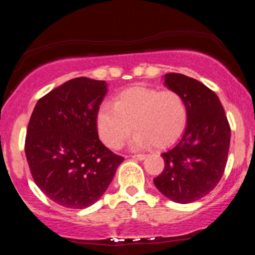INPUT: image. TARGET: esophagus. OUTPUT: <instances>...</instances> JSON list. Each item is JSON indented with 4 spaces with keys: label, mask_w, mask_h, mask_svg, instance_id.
I'll list each match as a JSON object with an SVG mask.
<instances>
[{
    "label": "esophagus",
    "mask_w": 255,
    "mask_h": 255,
    "mask_svg": "<svg viewBox=\"0 0 255 255\" xmlns=\"http://www.w3.org/2000/svg\"><path fill=\"white\" fill-rule=\"evenodd\" d=\"M130 157H131V158H134V159H139V160H142V159H145L146 154H142V153H139V154H131Z\"/></svg>",
    "instance_id": "esophagus-1"
}]
</instances>
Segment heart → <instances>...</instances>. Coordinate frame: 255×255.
<instances>
[{
  "label": "heart",
  "instance_id": "1",
  "mask_svg": "<svg viewBox=\"0 0 255 255\" xmlns=\"http://www.w3.org/2000/svg\"><path fill=\"white\" fill-rule=\"evenodd\" d=\"M187 118V105L177 92L137 86L120 93L115 105L99 107L97 128L104 144L114 150L125 144L131 128L137 131L134 147H165L181 136Z\"/></svg>",
  "mask_w": 255,
  "mask_h": 255
}]
</instances>
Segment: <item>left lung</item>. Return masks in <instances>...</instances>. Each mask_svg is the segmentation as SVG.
<instances>
[{"mask_svg":"<svg viewBox=\"0 0 255 255\" xmlns=\"http://www.w3.org/2000/svg\"><path fill=\"white\" fill-rule=\"evenodd\" d=\"M164 84L183 98L188 118L182 137L162 153L164 169L153 182L170 200L188 204L213 191L223 176L230 125L218 96L200 81L169 73Z\"/></svg>","mask_w":255,"mask_h":255,"instance_id":"left-lung-1","label":"left lung"}]
</instances>
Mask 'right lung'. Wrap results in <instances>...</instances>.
<instances>
[{
	"label": "right lung",
	"instance_id": "right-lung-1",
	"mask_svg": "<svg viewBox=\"0 0 255 255\" xmlns=\"http://www.w3.org/2000/svg\"><path fill=\"white\" fill-rule=\"evenodd\" d=\"M105 93L103 80L72 79L43 96L31 115L25 139L31 175L61 206L95 204L125 159L98 137L97 113Z\"/></svg>",
	"mask_w": 255,
	"mask_h": 255
}]
</instances>
